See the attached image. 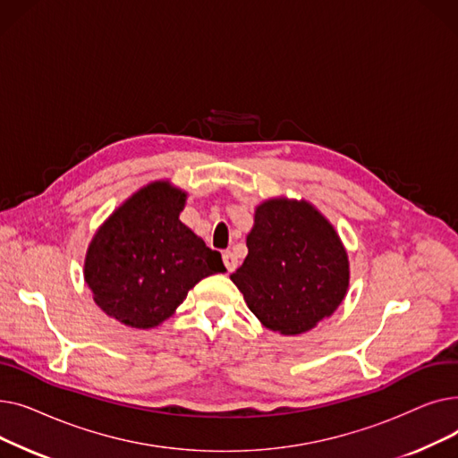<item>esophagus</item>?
I'll use <instances>...</instances> for the list:
<instances>
[{"instance_id": "esophagus-1", "label": "esophagus", "mask_w": 458, "mask_h": 458, "mask_svg": "<svg viewBox=\"0 0 458 458\" xmlns=\"http://www.w3.org/2000/svg\"><path fill=\"white\" fill-rule=\"evenodd\" d=\"M223 261H225V266H226L228 273L235 271V267H237V258L233 256V252H230V250H225V252H223Z\"/></svg>"}]
</instances>
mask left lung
<instances>
[{"mask_svg": "<svg viewBox=\"0 0 458 458\" xmlns=\"http://www.w3.org/2000/svg\"><path fill=\"white\" fill-rule=\"evenodd\" d=\"M247 249L243 266L230 278L273 332L304 334L330 318L347 295V250L332 223L304 199L258 204Z\"/></svg>", "mask_w": 458, "mask_h": 458, "instance_id": "obj_1", "label": "left lung"}]
</instances>
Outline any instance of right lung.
Wrapping results in <instances>:
<instances>
[{"mask_svg": "<svg viewBox=\"0 0 458 458\" xmlns=\"http://www.w3.org/2000/svg\"><path fill=\"white\" fill-rule=\"evenodd\" d=\"M187 192L150 182L120 204L87 247L83 278L94 302L118 323L154 328L202 278L225 273L221 254L180 221Z\"/></svg>", "mask_w": 458, "mask_h": 458, "instance_id": "right-lung-1", "label": "right lung"}]
</instances>
